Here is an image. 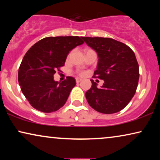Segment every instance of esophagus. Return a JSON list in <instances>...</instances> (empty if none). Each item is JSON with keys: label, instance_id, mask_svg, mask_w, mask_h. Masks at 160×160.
<instances>
[{"label": "esophagus", "instance_id": "34e87169", "mask_svg": "<svg viewBox=\"0 0 160 160\" xmlns=\"http://www.w3.org/2000/svg\"><path fill=\"white\" fill-rule=\"evenodd\" d=\"M81 81H82V79H81V78H76V83H79Z\"/></svg>", "mask_w": 160, "mask_h": 160}]
</instances>
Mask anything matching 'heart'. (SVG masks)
<instances>
[{
  "mask_svg": "<svg viewBox=\"0 0 160 160\" xmlns=\"http://www.w3.org/2000/svg\"><path fill=\"white\" fill-rule=\"evenodd\" d=\"M79 74H80V75H81V76H83V75H84V73H83V72H82V73H80Z\"/></svg>",
  "mask_w": 160,
  "mask_h": 160,
  "instance_id": "heart-1",
  "label": "heart"
}]
</instances>
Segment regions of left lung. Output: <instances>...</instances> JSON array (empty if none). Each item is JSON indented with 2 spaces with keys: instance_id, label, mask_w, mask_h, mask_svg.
I'll list each match as a JSON object with an SVG mask.
<instances>
[{
  "instance_id": "1",
  "label": "left lung",
  "mask_w": 160,
  "mask_h": 160,
  "mask_svg": "<svg viewBox=\"0 0 160 160\" xmlns=\"http://www.w3.org/2000/svg\"><path fill=\"white\" fill-rule=\"evenodd\" d=\"M82 38L98 56L94 77L104 81L98 88L91 79V88L85 94L87 102L100 113L119 112L130 102L138 84L139 66L135 53L128 46L113 38Z\"/></svg>"
}]
</instances>
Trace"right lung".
Returning <instances> with one entry per match:
<instances>
[{"label":"right lung","mask_w":160,"mask_h":160,"mask_svg":"<svg viewBox=\"0 0 160 160\" xmlns=\"http://www.w3.org/2000/svg\"><path fill=\"white\" fill-rule=\"evenodd\" d=\"M84 43L78 36L47 37L30 48L22 61L18 82L23 95L36 110L51 113L66 102L75 78L54 80L57 69L65 65L70 51Z\"/></svg>","instance_id":"obj_1"}]
</instances>
